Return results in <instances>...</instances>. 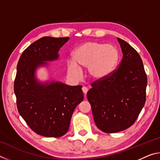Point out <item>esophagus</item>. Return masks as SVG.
<instances>
[{"mask_svg":"<svg viewBox=\"0 0 160 160\" xmlns=\"http://www.w3.org/2000/svg\"><path fill=\"white\" fill-rule=\"evenodd\" d=\"M82 92H83V93L85 94V97H86V94H87V92H88V89L86 88V87H82Z\"/></svg>","mask_w":160,"mask_h":160,"instance_id":"34e87169","label":"esophagus"}]
</instances>
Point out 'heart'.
I'll return each mask as SVG.
<instances>
[{
	"label": "heart",
	"instance_id": "1",
	"mask_svg": "<svg viewBox=\"0 0 160 160\" xmlns=\"http://www.w3.org/2000/svg\"><path fill=\"white\" fill-rule=\"evenodd\" d=\"M74 62L68 63V70L78 73L79 68H88L92 80H100L109 76L115 69L118 60V51L114 46L97 42H88L80 45L72 53Z\"/></svg>",
	"mask_w": 160,
	"mask_h": 160
}]
</instances>
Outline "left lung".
Segmentation results:
<instances>
[{
  "label": "left lung",
  "instance_id": "obj_1",
  "mask_svg": "<svg viewBox=\"0 0 160 160\" xmlns=\"http://www.w3.org/2000/svg\"><path fill=\"white\" fill-rule=\"evenodd\" d=\"M118 41L123 53L121 63L109 76L92 82L87 93L96 126L107 133L131 126L146 100L148 78L142 59L126 42Z\"/></svg>",
  "mask_w": 160,
  "mask_h": 160
}]
</instances>
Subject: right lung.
Masks as SVG:
<instances>
[{"label":"right lung","mask_w":160,"mask_h":160,"mask_svg":"<svg viewBox=\"0 0 160 160\" xmlns=\"http://www.w3.org/2000/svg\"><path fill=\"white\" fill-rule=\"evenodd\" d=\"M69 37H44L23 51L17 66L14 92L19 113L32 131L44 137L63 136L72 113L84 99L82 86L60 82H38L35 70L58 59V51Z\"/></svg>","instance_id":"right-lung-1"}]
</instances>
